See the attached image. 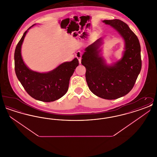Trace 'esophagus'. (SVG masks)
<instances>
[{
  "instance_id": "34e87169",
  "label": "esophagus",
  "mask_w": 157,
  "mask_h": 157,
  "mask_svg": "<svg viewBox=\"0 0 157 157\" xmlns=\"http://www.w3.org/2000/svg\"><path fill=\"white\" fill-rule=\"evenodd\" d=\"M75 56L78 58L79 63H81V58H82V53L80 51H78V52H76Z\"/></svg>"
}]
</instances>
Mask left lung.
Returning <instances> with one entry per match:
<instances>
[{"instance_id": "8db88e82", "label": "left lung", "mask_w": 157, "mask_h": 157, "mask_svg": "<svg viewBox=\"0 0 157 157\" xmlns=\"http://www.w3.org/2000/svg\"><path fill=\"white\" fill-rule=\"evenodd\" d=\"M124 38L125 51L121 59L112 65L106 64L100 53L102 39L85 49L81 63L86 67V81L90 91L105 99L125 96L134 86L140 73L142 61L139 40L128 25L119 19L104 20Z\"/></svg>"}]
</instances>
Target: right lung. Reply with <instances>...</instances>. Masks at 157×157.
I'll return each mask as SVG.
<instances>
[{
    "label": "right lung",
    "instance_id": "right-lung-1",
    "mask_svg": "<svg viewBox=\"0 0 157 157\" xmlns=\"http://www.w3.org/2000/svg\"><path fill=\"white\" fill-rule=\"evenodd\" d=\"M35 25L25 32L16 47L15 73L30 97L43 102H53L62 97L67 92L70 78L78 66L79 61L75 58L73 60L64 62L46 73H39L29 69L23 60L21 46L26 33Z\"/></svg>",
    "mask_w": 157,
    "mask_h": 157
}]
</instances>
